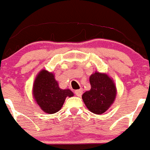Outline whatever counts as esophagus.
<instances>
[{
	"label": "esophagus",
	"mask_w": 150,
	"mask_h": 150,
	"mask_svg": "<svg viewBox=\"0 0 150 150\" xmlns=\"http://www.w3.org/2000/svg\"><path fill=\"white\" fill-rule=\"evenodd\" d=\"M74 93H75V94H76V96H78V97H80L81 95L82 94V89H79V90H76L75 91H74Z\"/></svg>",
	"instance_id": "34e87169"
}]
</instances>
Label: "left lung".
<instances>
[{
    "mask_svg": "<svg viewBox=\"0 0 150 150\" xmlns=\"http://www.w3.org/2000/svg\"><path fill=\"white\" fill-rule=\"evenodd\" d=\"M89 81L91 89L82 94V100L89 111L97 115L103 114L115 100V84L106 74L97 71L91 75Z\"/></svg>",
    "mask_w": 150,
    "mask_h": 150,
    "instance_id": "obj_1",
    "label": "left lung"
}]
</instances>
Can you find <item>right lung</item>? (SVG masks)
Segmentation results:
<instances>
[{"mask_svg": "<svg viewBox=\"0 0 150 150\" xmlns=\"http://www.w3.org/2000/svg\"><path fill=\"white\" fill-rule=\"evenodd\" d=\"M33 95L44 112L54 114L61 109L66 97H73L74 93L70 89L60 88L54 74L42 70L34 81Z\"/></svg>", "mask_w": 150, "mask_h": 150, "instance_id": "obj_1", "label": "right lung"}]
</instances>
